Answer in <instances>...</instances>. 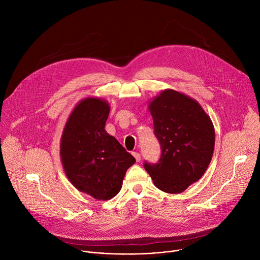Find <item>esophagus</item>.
I'll return each instance as SVG.
<instances>
[{
	"label": "esophagus",
	"instance_id": "obj_1",
	"mask_svg": "<svg viewBox=\"0 0 260 260\" xmlns=\"http://www.w3.org/2000/svg\"><path fill=\"white\" fill-rule=\"evenodd\" d=\"M132 154L134 155V157L136 158V160H137L138 162L141 160V155H140V153H139V152H133Z\"/></svg>",
	"mask_w": 260,
	"mask_h": 260
}]
</instances>
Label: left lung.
<instances>
[{"instance_id":"1","label":"left lung","mask_w":260,"mask_h":260,"mask_svg":"<svg viewBox=\"0 0 260 260\" xmlns=\"http://www.w3.org/2000/svg\"><path fill=\"white\" fill-rule=\"evenodd\" d=\"M161 156L145 162L155 186L167 193H181L199 181L214 152L215 129L210 116L194 99L165 89L148 105Z\"/></svg>"}]
</instances>
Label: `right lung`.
I'll list each match as a JSON object with an SVG mask.
<instances>
[{
	"mask_svg": "<svg viewBox=\"0 0 260 260\" xmlns=\"http://www.w3.org/2000/svg\"><path fill=\"white\" fill-rule=\"evenodd\" d=\"M110 105L100 98L81 100L60 139V160L74 187L98 201L114 198L136 159L105 131Z\"/></svg>",
	"mask_w": 260,
	"mask_h": 260,
	"instance_id": "add662e5",
	"label": "right lung"
}]
</instances>
